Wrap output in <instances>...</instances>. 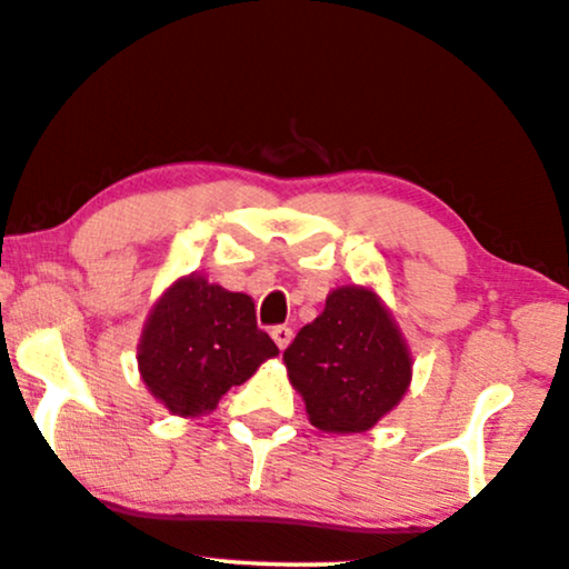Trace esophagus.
Here are the masks:
<instances>
[{
    "mask_svg": "<svg viewBox=\"0 0 569 569\" xmlns=\"http://www.w3.org/2000/svg\"><path fill=\"white\" fill-rule=\"evenodd\" d=\"M270 336H272V341H276V347H278L280 351H283V349L291 343V336H293V333H291V328L276 326V328L270 330Z\"/></svg>",
    "mask_w": 569,
    "mask_h": 569,
    "instance_id": "obj_1",
    "label": "esophagus"
}]
</instances>
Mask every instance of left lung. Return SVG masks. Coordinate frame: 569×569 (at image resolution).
Segmentation results:
<instances>
[{"instance_id":"obj_1","label":"left lung","mask_w":569,"mask_h":569,"mask_svg":"<svg viewBox=\"0 0 569 569\" xmlns=\"http://www.w3.org/2000/svg\"><path fill=\"white\" fill-rule=\"evenodd\" d=\"M283 365L322 433H365L405 399L412 355L370 286H338L326 309L299 330Z\"/></svg>"}]
</instances>
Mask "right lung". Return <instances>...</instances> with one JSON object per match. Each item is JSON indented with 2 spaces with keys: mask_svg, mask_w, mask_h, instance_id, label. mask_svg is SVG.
<instances>
[{
  "mask_svg": "<svg viewBox=\"0 0 569 569\" xmlns=\"http://www.w3.org/2000/svg\"><path fill=\"white\" fill-rule=\"evenodd\" d=\"M278 357L257 328L249 293L226 291L204 276L172 280L149 309L139 349V376L149 393L178 417L210 415L222 393Z\"/></svg>",
  "mask_w": 569,
  "mask_h": 569,
  "instance_id": "1",
  "label": "right lung"
}]
</instances>
